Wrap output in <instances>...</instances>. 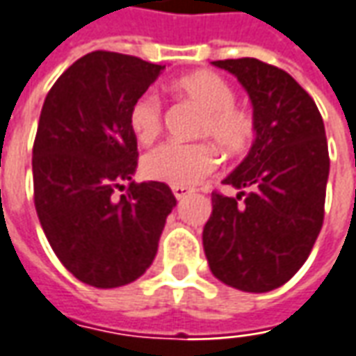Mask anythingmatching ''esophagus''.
<instances>
[{
    "instance_id": "1",
    "label": "esophagus",
    "mask_w": 356,
    "mask_h": 356,
    "mask_svg": "<svg viewBox=\"0 0 356 356\" xmlns=\"http://www.w3.org/2000/svg\"><path fill=\"white\" fill-rule=\"evenodd\" d=\"M171 191H173V195H175V198H177V200H181V198L188 197V195L193 193L191 188L181 187V185H173V187H171Z\"/></svg>"
}]
</instances>
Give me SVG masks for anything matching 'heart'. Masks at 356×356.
I'll list each match as a JSON object with an SVG mask.
<instances>
[{
  "mask_svg": "<svg viewBox=\"0 0 356 356\" xmlns=\"http://www.w3.org/2000/svg\"><path fill=\"white\" fill-rule=\"evenodd\" d=\"M173 91L202 111L197 127L198 138H209L229 158L241 156L251 146L257 130L255 117L248 107L236 103V93L224 77L200 70L175 79ZM128 122L138 142L152 144L163 124L161 101L154 93L140 95L130 107ZM216 165L218 154L209 142H168L146 154L142 161V169L149 179L181 187L200 183Z\"/></svg>",
  "mask_w": 356,
  "mask_h": 356,
  "instance_id": "b5f03b06",
  "label": "heart"
}]
</instances>
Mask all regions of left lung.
<instances>
[{
	"mask_svg": "<svg viewBox=\"0 0 356 356\" xmlns=\"http://www.w3.org/2000/svg\"><path fill=\"white\" fill-rule=\"evenodd\" d=\"M238 77L257 122L248 158L212 193L202 229L210 270L243 292L282 286L308 259L323 224L330 152L323 120L294 77L257 58L212 62Z\"/></svg>",
	"mask_w": 356,
	"mask_h": 356,
	"instance_id": "8db88e82",
	"label": "left lung"
}]
</instances>
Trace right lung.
Here are the masks:
<instances>
[{"label": "right lung", "instance_id": "add662e5", "mask_svg": "<svg viewBox=\"0 0 356 356\" xmlns=\"http://www.w3.org/2000/svg\"><path fill=\"white\" fill-rule=\"evenodd\" d=\"M165 66L97 50L48 91L33 146L35 209L50 248L77 280L117 289L142 277L177 200L159 181L134 183L128 113ZM128 182L127 193L118 195Z\"/></svg>", "mask_w": 356, "mask_h": 356}]
</instances>
